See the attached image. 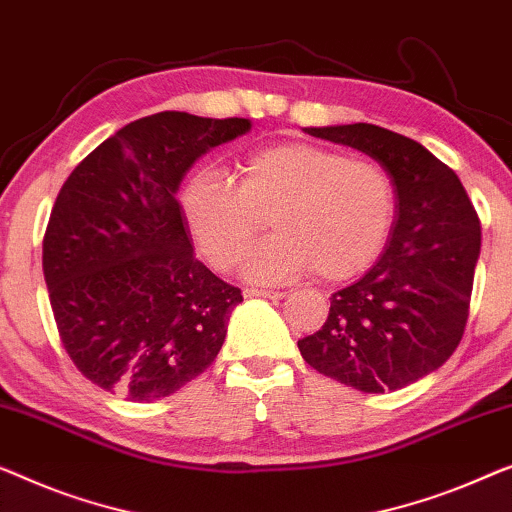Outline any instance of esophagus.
<instances>
[{
	"mask_svg": "<svg viewBox=\"0 0 512 512\" xmlns=\"http://www.w3.org/2000/svg\"><path fill=\"white\" fill-rule=\"evenodd\" d=\"M247 298H272V300H281L284 298V293L281 291H270V288H247L244 291Z\"/></svg>",
	"mask_w": 512,
	"mask_h": 512,
	"instance_id": "obj_1",
	"label": "esophagus"
}]
</instances>
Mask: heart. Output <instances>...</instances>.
I'll return each mask as SVG.
<instances>
[{
	"label": "heart",
	"mask_w": 512,
	"mask_h": 512,
	"mask_svg": "<svg viewBox=\"0 0 512 512\" xmlns=\"http://www.w3.org/2000/svg\"><path fill=\"white\" fill-rule=\"evenodd\" d=\"M240 182L201 168L182 191L191 238L217 270H233L270 217L274 235L244 261L254 281L316 270L323 281L365 272L390 238L395 184L367 159L302 140L268 145L240 164Z\"/></svg>",
	"instance_id": "1"
}]
</instances>
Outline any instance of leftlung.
Listing matches in <instances>:
<instances>
[{
	"label": "left lung",
	"mask_w": 512,
	"mask_h": 512,
	"mask_svg": "<svg viewBox=\"0 0 512 512\" xmlns=\"http://www.w3.org/2000/svg\"><path fill=\"white\" fill-rule=\"evenodd\" d=\"M365 152L395 184V221L379 261L332 293L330 314L298 348L311 367L360 392L399 390L432 374L464 335L480 221L453 168L376 124L307 127Z\"/></svg>",
	"instance_id": "8db88e82"
}]
</instances>
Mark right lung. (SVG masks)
<instances>
[{"label": "right lung", "mask_w": 512, "mask_h": 512, "mask_svg": "<svg viewBox=\"0 0 512 512\" xmlns=\"http://www.w3.org/2000/svg\"><path fill=\"white\" fill-rule=\"evenodd\" d=\"M249 129L164 110L103 140L59 189L43 277L66 353L99 388L152 402L217 358L242 293L196 258L177 189Z\"/></svg>", "instance_id": "add662e5"}]
</instances>
